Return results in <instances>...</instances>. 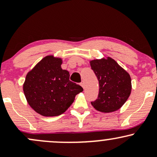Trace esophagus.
I'll use <instances>...</instances> for the list:
<instances>
[{"label": "esophagus", "mask_w": 157, "mask_h": 157, "mask_svg": "<svg viewBox=\"0 0 157 157\" xmlns=\"http://www.w3.org/2000/svg\"><path fill=\"white\" fill-rule=\"evenodd\" d=\"M80 86H82V87L83 88V89H84V88H85V83H84V82H83V81H82V82H80Z\"/></svg>", "instance_id": "1"}]
</instances>
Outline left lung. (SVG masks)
Returning <instances> with one entry per match:
<instances>
[{"label":"left lung","instance_id":"1","mask_svg":"<svg viewBox=\"0 0 157 157\" xmlns=\"http://www.w3.org/2000/svg\"><path fill=\"white\" fill-rule=\"evenodd\" d=\"M91 69L99 81L98 97L91 105L95 109L110 113L120 109L131 92V79L129 74L113 59L90 61Z\"/></svg>","mask_w":157,"mask_h":157}]
</instances>
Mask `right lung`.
Here are the masks:
<instances>
[{
  "mask_svg": "<svg viewBox=\"0 0 157 157\" xmlns=\"http://www.w3.org/2000/svg\"><path fill=\"white\" fill-rule=\"evenodd\" d=\"M62 60L52 55L43 58L27 74L23 92L29 105L45 117L62 114L83 91L69 80V72L61 68Z\"/></svg>",
  "mask_w": 157,
  "mask_h": 157,
  "instance_id": "add662e5",
  "label": "right lung"
}]
</instances>
